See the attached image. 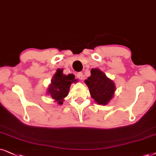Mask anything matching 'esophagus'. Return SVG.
I'll return each instance as SVG.
<instances>
[{
	"label": "esophagus",
	"instance_id": "obj_1",
	"mask_svg": "<svg viewBox=\"0 0 156 156\" xmlns=\"http://www.w3.org/2000/svg\"><path fill=\"white\" fill-rule=\"evenodd\" d=\"M77 78H78V79L82 80L83 78V73L82 72H78V73H77Z\"/></svg>",
	"mask_w": 156,
	"mask_h": 156
}]
</instances>
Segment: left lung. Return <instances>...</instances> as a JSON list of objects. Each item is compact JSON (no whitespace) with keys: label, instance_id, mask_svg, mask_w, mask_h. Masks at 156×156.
Wrapping results in <instances>:
<instances>
[{"label":"left lung","instance_id":"left-lung-1","mask_svg":"<svg viewBox=\"0 0 156 156\" xmlns=\"http://www.w3.org/2000/svg\"><path fill=\"white\" fill-rule=\"evenodd\" d=\"M91 76L86 80L90 94L98 104L106 105L113 98L115 86L113 80L107 78L104 73L97 68L92 69Z\"/></svg>","mask_w":156,"mask_h":156}]
</instances>
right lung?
Wrapping results in <instances>:
<instances>
[{
  "instance_id": "add662e5",
  "label": "right lung",
  "mask_w": 156,
  "mask_h": 156,
  "mask_svg": "<svg viewBox=\"0 0 156 156\" xmlns=\"http://www.w3.org/2000/svg\"><path fill=\"white\" fill-rule=\"evenodd\" d=\"M74 82H76V80H75L73 75L68 74L66 76L63 74V70H58L51 80L48 92L52 98L55 100L60 105H62L63 98L68 95L70 84Z\"/></svg>"
}]
</instances>
